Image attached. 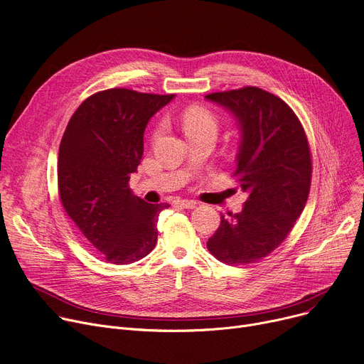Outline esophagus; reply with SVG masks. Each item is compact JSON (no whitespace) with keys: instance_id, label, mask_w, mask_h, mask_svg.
Segmentation results:
<instances>
[{"instance_id":"obj_1","label":"esophagus","mask_w":364,"mask_h":364,"mask_svg":"<svg viewBox=\"0 0 364 364\" xmlns=\"http://www.w3.org/2000/svg\"><path fill=\"white\" fill-rule=\"evenodd\" d=\"M175 203L178 205L183 207V209H194V207L197 205V201H194V200H176Z\"/></svg>"}]
</instances>
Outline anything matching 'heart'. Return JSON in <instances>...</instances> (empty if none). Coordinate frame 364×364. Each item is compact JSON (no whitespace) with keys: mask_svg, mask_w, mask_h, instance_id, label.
Listing matches in <instances>:
<instances>
[{"mask_svg":"<svg viewBox=\"0 0 364 364\" xmlns=\"http://www.w3.org/2000/svg\"><path fill=\"white\" fill-rule=\"evenodd\" d=\"M182 126L186 133V136H191L201 132H215L216 133V118L215 115L201 105H193L188 107L182 112ZM160 129L155 132L159 134Z\"/></svg>","mask_w":364,"mask_h":364,"instance_id":"1","label":"heart"}]
</instances>
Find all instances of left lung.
Segmentation results:
<instances>
[{"label":"left lung","instance_id":"left-lung-1","mask_svg":"<svg viewBox=\"0 0 364 364\" xmlns=\"http://www.w3.org/2000/svg\"><path fill=\"white\" fill-rule=\"evenodd\" d=\"M205 99L235 119V175L249 194L243 210L220 215L207 249L225 264H253L283 243L304 210L313 170L306 136L287 103L262 89L219 92Z\"/></svg>","mask_w":364,"mask_h":364}]
</instances>
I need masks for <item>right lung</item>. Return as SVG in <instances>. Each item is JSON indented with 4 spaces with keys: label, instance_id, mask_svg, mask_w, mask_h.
I'll list each match as a JSON object with an SVG mask.
<instances>
[{
    "label": "right lung",
    "instance_id": "obj_1",
    "mask_svg": "<svg viewBox=\"0 0 364 364\" xmlns=\"http://www.w3.org/2000/svg\"><path fill=\"white\" fill-rule=\"evenodd\" d=\"M175 95L109 89L85 99L69 119L59 146V196L89 243L105 261L127 265L157 243L159 215L129 188L144 155L151 117Z\"/></svg>",
    "mask_w": 364,
    "mask_h": 364
}]
</instances>
